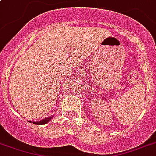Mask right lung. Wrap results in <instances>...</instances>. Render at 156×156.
I'll return each mask as SVG.
<instances>
[{
    "label": "right lung",
    "mask_w": 156,
    "mask_h": 156,
    "mask_svg": "<svg viewBox=\"0 0 156 156\" xmlns=\"http://www.w3.org/2000/svg\"><path fill=\"white\" fill-rule=\"evenodd\" d=\"M55 116V115H53L52 116H49V117L46 118V119H41L40 121H36V122H33V121H29V123H33L34 124H38V125H42V124H46L48 122L51 120L53 117Z\"/></svg>",
    "instance_id": "add662e5"
}]
</instances>
